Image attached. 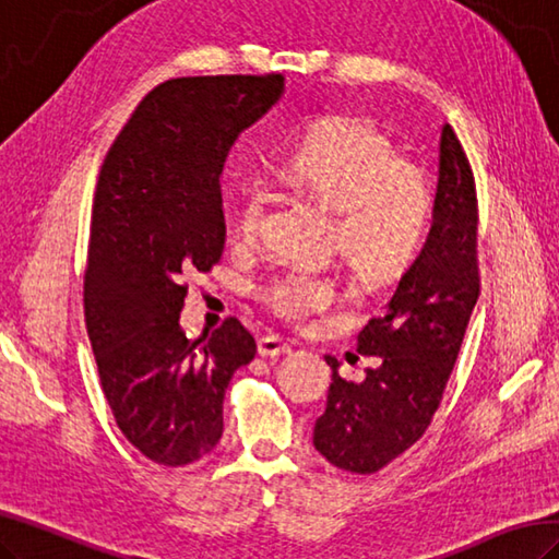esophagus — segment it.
<instances>
[{
	"label": "esophagus",
	"instance_id": "34e87169",
	"mask_svg": "<svg viewBox=\"0 0 559 559\" xmlns=\"http://www.w3.org/2000/svg\"><path fill=\"white\" fill-rule=\"evenodd\" d=\"M289 350H292L289 342H284V338L277 334H265L258 338V353H261L263 358L284 356V353H289Z\"/></svg>",
	"mask_w": 559,
	"mask_h": 559
}]
</instances>
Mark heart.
Returning a JSON list of instances; mask_svg holds the SVG:
<instances>
[{"label":"heart","instance_id":"b5f03b06","mask_svg":"<svg viewBox=\"0 0 559 559\" xmlns=\"http://www.w3.org/2000/svg\"><path fill=\"white\" fill-rule=\"evenodd\" d=\"M275 177L334 211L336 249L367 284H386L413 265L425 243L433 192L429 177L405 160L370 120L324 118L298 138L275 163ZM265 194L247 187L237 206V235L251 239L261 223ZM265 304L287 320H301L336 301L332 277L289 270L265 284Z\"/></svg>","mask_w":559,"mask_h":559}]
</instances>
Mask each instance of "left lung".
Wrapping results in <instances>:
<instances>
[{
  "instance_id": "8db88e82",
  "label": "left lung",
  "mask_w": 559,
  "mask_h": 559,
  "mask_svg": "<svg viewBox=\"0 0 559 559\" xmlns=\"http://www.w3.org/2000/svg\"><path fill=\"white\" fill-rule=\"evenodd\" d=\"M476 187L453 128L439 142V187L425 249L403 272L396 292L358 334V353L379 365L360 384L332 367L326 407L312 443L334 467L374 474L421 439L443 399L448 377L479 298Z\"/></svg>"
}]
</instances>
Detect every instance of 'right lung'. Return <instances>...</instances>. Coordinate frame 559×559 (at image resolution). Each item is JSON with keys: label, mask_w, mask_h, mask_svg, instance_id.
Listing matches in <instances>:
<instances>
[{"label": "right lung", "mask_w": 559, "mask_h": 559, "mask_svg": "<svg viewBox=\"0 0 559 559\" xmlns=\"http://www.w3.org/2000/svg\"><path fill=\"white\" fill-rule=\"evenodd\" d=\"M282 94L280 73L168 80L134 108L104 158L85 322L118 429L158 465L182 467L213 451L229 379L255 356L237 318L189 342L182 277L221 261L225 158Z\"/></svg>", "instance_id": "right-lung-1"}]
</instances>
